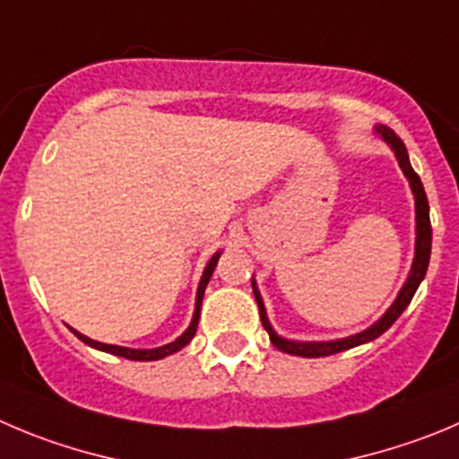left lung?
Returning <instances> with one entry per match:
<instances>
[{
  "label": "left lung",
  "instance_id": "obj_1",
  "mask_svg": "<svg viewBox=\"0 0 459 459\" xmlns=\"http://www.w3.org/2000/svg\"><path fill=\"white\" fill-rule=\"evenodd\" d=\"M376 131H378L380 138H383L385 143L394 149V153H396V158H398V165H401L403 174L408 177L410 187H412V192H414V205H417V244H414V263H412V269H410L408 281H405V285L401 288V292H398L396 301L392 303V307H389V310L385 312L378 321H376L374 326H369L367 331H362V333H355V335H351V337H344V340H333V342H292V340H285V337L276 335V331H273L272 324H269L267 312H264L263 297H260L258 288H255V281H254L251 285H254L255 301H258V307H260V321H263L264 331L269 333V340H272V344L276 346L278 351H282V353L301 355V358H324V355L342 353V351H346V349H353V346H359V344H365V342L376 340V337H380L389 326H392L398 316L403 315V310L410 306V301H412L417 288L421 285L423 276H426L428 263H430V244H432L430 205H428L426 190H423L419 174L412 169V165H410L408 149H405L403 140L398 138L396 133L387 126H376Z\"/></svg>",
  "mask_w": 459,
  "mask_h": 459
}]
</instances>
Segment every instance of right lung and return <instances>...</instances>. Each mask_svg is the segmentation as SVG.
<instances>
[{
	"mask_svg": "<svg viewBox=\"0 0 459 459\" xmlns=\"http://www.w3.org/2000/svg\"><path fill=\"white\" fill-rule=\"evenodd\" d=\"M217 260H220V254H215L212 258H210V263L205 264L204 269V276H201V282H199V290H196V306H195V316H192V324L190 328H187L186 333H183L181 337H178L177 342H171V344H165V346H158V349H126V346H115V344H101V342H94L90 340V337L81 335L79 331H74L72 328V333H74L76 337H79L83 344L92 346V349H100V351H106V353H113V355H119V358H126V359H143V362H149V359H160V358H167V355L177 353V351H181L183 346L190 344V340L195 337L196 333V324H199V312H201V301H204V292H205V285H208L210 276H212V272H215L217 267Z\"/></svg>",
	"mask_w": 459,
	"mask_h": 459,
	"instance_id": "add662e5",
	"label": "right lung"
}]
</instances>
